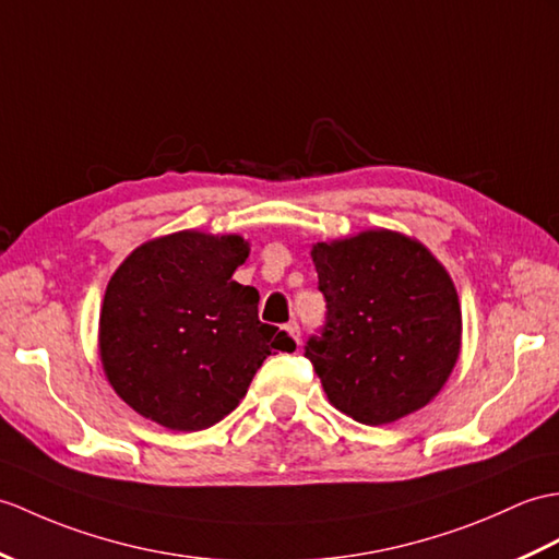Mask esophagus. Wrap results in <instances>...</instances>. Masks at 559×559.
<instances>
[{
    "mask_svg": "<svg viewBox=\"0 0 559 559\" xmlns=\"http://www.w3.org/2000/svg\"><path fill=\"white\" fill-rule=\"evenodd\" d=\"M285 331H288V333L293 335V341H295L297 345H300V323H297V321H290L288 326H285Z\"/></svg>",
    "mask_w": 559,
    "mask_h": 559,
    "instance_id": "1",
    "label": "esophagus"
}]
</instances>
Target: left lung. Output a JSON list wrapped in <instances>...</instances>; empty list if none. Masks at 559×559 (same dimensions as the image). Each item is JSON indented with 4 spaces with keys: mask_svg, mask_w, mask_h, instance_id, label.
<instances>
[{
    "mask_svg": "<svg viewBox=\"0 0 559 559\" xmlns=\"http://www.w3.org/2000/svg\"><path fill=\"white\" fill-rule=\"evenodd\" d=\"M326 323L305 345L331 405L381 426L426 407L457 365L460 297L419 240L376 228L311 248Z\"/></svg>",
    "mask_w": 559,
    "mask_h": 559,
    "instance_id": "obj_1",
    "label": "left lung"
}]
</instances>
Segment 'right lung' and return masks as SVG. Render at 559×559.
Segmentation results:
<instances>
[{"mask_svg": "<svg viewBox=\"0 0 559 559\" xmlns=\"http://www.w3.org/2000/svg\"><path fill=\"white\" fill-rule=\"evenodd\" d=\"M250 254L240 236L178 230L142 242L116 269L99 314L107 381L140 417L202 431L238 407L285 331L257 317L259 293L233 281Z\"/></svg>", "mask_w": 559, "mask_h": 559, "instance_id": "obj_1", "label": "right lung"}]
</instances>
